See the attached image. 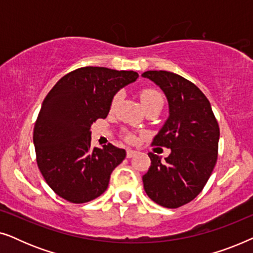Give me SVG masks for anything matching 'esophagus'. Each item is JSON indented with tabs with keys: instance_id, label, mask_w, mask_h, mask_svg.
Here are the masks:
<instances>
[{
	"instance_id": "1",
	"label": "esophagus",
	"mask_w": 253,
	"mask_h": 253,
	"mask_svg": "<svg viewBox=\"0 0 253 253\" xmlns=\"http://www.w3.org/2000/svg\"><path fill=\"white\" fill-rule=\"evenodd\" d=\"M137 154V151H133V150H131V148H127L126 150V158H132V157H134V155Z\"/></svg>"
}]
</instances>
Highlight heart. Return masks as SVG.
I'll return each mask as SVG.
<instances>
[{
  "label": "heart",
  "instance_id": "1",
  "mask_svg": "<svg viewBox=\"0 0 253 253\" xmlns=\"http://www.w3.org/2000/svg\"><path fill=\"white\" fill-rule=\"evenodd\" d=\"M121 100V93H117V94L114 95L112 99V102H110V108L114 109L117 106V103L120 102ZM140 100L141 103L145 108H147L148 106L154 105V103H164V98H162V94L157 89L153 88H145L140 92ZM126 138L127 141H133L134 136L131 133H126Z\"/></svg>",
  "mask_w": 253,
  "mask_h": 253
}]
</instances>
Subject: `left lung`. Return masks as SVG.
I'll return each instance as SVG.
<instances>
[{
    "label": "left lung",
    "instance_id": "8db88e82",
    "mask_svg": "<svg viewBox=\"0 0 253 253\" xmlns=\"http://www.w3.org/2000/svg\"><path fill=\"white\" fill-rule=\"evenodd\" d=\"M141 76L164 91L169 105L168 119L152 144L171 150L165 161L148 153L144 189L154 203L177 209L202 192L215 167L219 124L205 94L188 79L162 70Z\"/></svg>",
    "mask_w": 253,
    "mask_h": 253
}]
</instances>
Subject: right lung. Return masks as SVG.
Segmentation results:
<instances>
[{"mask_svg": "<svg viewBox=\"0 0 253 253\" xmlns=\"http://www.w3.org/2000/svg\"><path fill=\"white\" fill-rule=\"evenodd\" d=\"M139 77L134 71L84 67L69 72L44 98L33 131L37 164L57 196L74 204L106 191L126 150L91 146V126L106 119L114 95Z\"/></svg>", "mask_w": 253, "mask_h": 253, "instance_id": "add662e5", "label": "right lung"}]
</instances>
